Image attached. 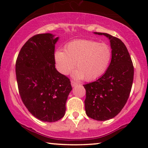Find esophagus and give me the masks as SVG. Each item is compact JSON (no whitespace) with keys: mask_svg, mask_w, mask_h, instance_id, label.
Listing matches in <instances>:
<instances>
[{"mask_svg":"<svg viewBox=\"0 0 148 148\" xmlns=\"http://www.w3.org/2000/svg\"><path fill=\"white\" fill-rule=\"evenodd\" d=\"M71 85H72V87H75V86H77L78 84H77V83L74 82V81H71Z\"/></svg>","mask_w":148,"mask_h":148,"instance_id":"34e87169","label":"esophagus"}]
</instances>
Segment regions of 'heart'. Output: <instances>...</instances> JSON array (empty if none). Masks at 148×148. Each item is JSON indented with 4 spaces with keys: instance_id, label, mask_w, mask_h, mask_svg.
<instances>
[{
    "instance_id": "b5f03b06",
    "label": "heart",
    "mask_w": 148,
    "mask_h": 148,
    "mask_svg": "<svg viewBox=\"0 0 148 148\" xmlns=\"http://www.w3.org/2000/svg\"><path fill=\"white\" fill-rule=\"evenodd\" d=\"M112 49L106 43L92 40H77L65 46L64 51L57 50L55 60L58 70L68 75L75 67L76 79L92 81L99 79L106 72L111 63Z\"/></svg>"
}]
</instances>
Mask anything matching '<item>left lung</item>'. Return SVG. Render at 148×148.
<instances>
[{"instance_id": "left-lung-1", "label": "left lung", "mask_w": 148, "mask_h": 148, "mask_svg": "<svg viewBox=\"0 0 148 148\" xmlns=\"http://www.w3.org/2000/svg\"><path fill=\"white\" fill-rule=\"evenodd\" d=\"M112 49L106 72L94 82L84 85L86 90L85 109L89 118L105 121L121 111L130 96L134 79V66L126 46L120 39L104 33Z\"/></svg>"}]
</instances>
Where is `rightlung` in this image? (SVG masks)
<instances>
[{"mask_svg": "<svg viewBox=\"0 0 148 148\" xmlns=\"http://www.w3.org/2000/svg\"><path fill=\"white\" fill-rule=\"evenodd\" d=\"M59 37L39 34L25 43L16 62L18 92L34 117L53 123L64 115L66 101L72 90L67 76L55 67V45Z\"/></svg>", "mask_w": 148, "mask_h": 148, "instance_id": "obj_1", "label": "right lung"}]
</instances>
